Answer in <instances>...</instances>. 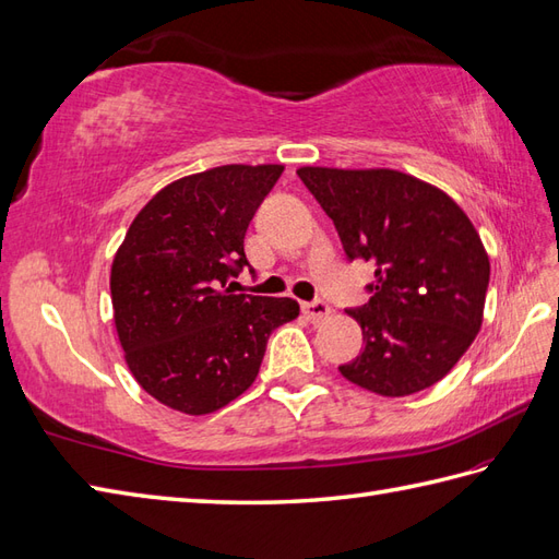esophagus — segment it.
<instances>
[{"mask_svg": "<svg viewBox=\"0 0 559 559\" xmlns=\"http://www.w3.org/2000/svg\"><path fill=\"white\" fill-rule=\"evenodd\" d=\"M301 310H304V316H306L308 320H312V322H320V320H324V318L330 316V312H332V308L326 306L324 301H320V298H318V301H308V304H304V306H301Z\"/></svg>", "mask_w": 559, "mask_h": 559, "instance_id": "obj_1", "label": "esophagus"}]
</instances>
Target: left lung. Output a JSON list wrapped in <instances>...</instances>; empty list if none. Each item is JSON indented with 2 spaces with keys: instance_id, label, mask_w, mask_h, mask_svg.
<instances>
[{
  "instance_id": "8db88e82",
  "label": "left lung",
  "mask_w": 559,
  "mask_h": 559,
  "mask_svg": "<svg viewBox=\"0 0 559 559\" xmlns=\"http://www.w3.org/2000/svg\"><path fill=\"white\" fill-rule=\"evenodd\" d=\"M296 173L334 221L350 261L377 263L370 301L348 310L365 346L338 372L389 399L437 384L484 320L491 263L472 221L439 187L401 170Z\"/></svg>"
}]
</instances>
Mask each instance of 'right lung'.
<instances>
[{
	"mask_svg": "<svg viewBox=\"0 0 559 559\" xmlns=\"http://www.w3.org/2000/svg\"><path fill=\"white\" fill-rule=\"evenodd\" d=\"M284 166H217L163 187L134 217L111 265L118 342L138 384L185 415L221 411L261 370L294 298L225 289L249 265L243 237Z\"/></svg>",
	"mask_w": 559,
	"mask_h": 559,
	"instance_id": "right-lung-1",
	"label": "right lung"
}]
</instances>
